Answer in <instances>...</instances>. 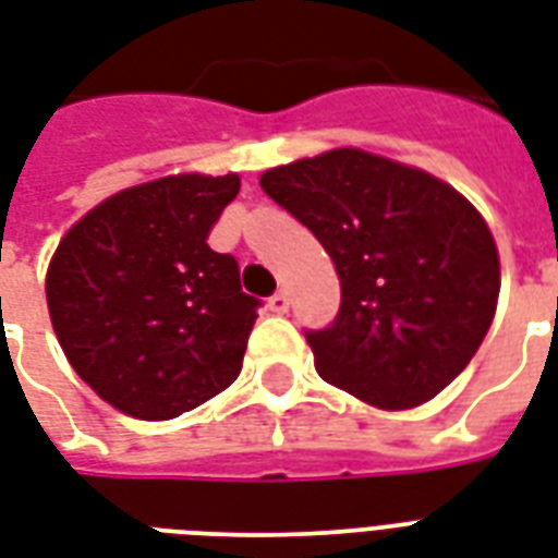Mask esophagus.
Returning <instances> with one entry per match:
<instances>
[{
	"label": "esophagus",
	"instance_id": "esophagus-1",
	"mask_svg": "<svg viewBox=\"0 0 558 558\" xmlns=\"http://www.w3.org/2000/svg\"><path fill=\"white\" fill-rule=\"evenodd\" d=\"M269 310L271 313H278V316H283L289 310V295L280 289V292H275V295L269 298Z\"/></svg>",
	"mask_w": 558,
	"mask_h": 558
}]
</instances>
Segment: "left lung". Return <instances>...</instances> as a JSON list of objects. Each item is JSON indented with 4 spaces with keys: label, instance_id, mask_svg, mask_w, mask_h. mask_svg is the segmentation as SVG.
<instances>
[{
    "label": "left lung",
    "instance_id": "8db88e82",
    "mask_svg": "<svg viewBox=\"0 0 558 558\" xmlns=\"http://www.w3.org/2000/svg\"><path fill=\"white\" fill-rule=\"evenodd\" d=\"M260 186L339 275V316L307 333L322 380L389 412L436 398L477 354L500 295L477 207L418 166L354 146L266 169Z\"/></svg>",
    "mask_w": 558,
    "mask_h": 558
}]
</instances>
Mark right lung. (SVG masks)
<instances>
[{"label":"right lung","instance_id":"obj_1","mask_svg":"<svg viewBox=\"0 0 558 558\" xmlns=\"http://www.w3.org/2000/svg\"><path fill=\"white\" fill-rule=\"evenodd\" d=\"M240 175L178 172L119 190L84 213L46 271L54 336L113 410L169 421L242 372L257 298L231 254L207 245Z\"/></svg>","mask_w":558,"mask_h":558}]
</instances>
